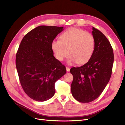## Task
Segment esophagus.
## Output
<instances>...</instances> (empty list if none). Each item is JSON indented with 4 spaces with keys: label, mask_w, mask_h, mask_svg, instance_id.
<instances>
[{
    "label": "esophagus",
    "mask_w": 125,
    "mask_h": 125,
    "mask_svg": "<svg viewBox=\"0 0 125 125\" xmlns=\"http://www.w3.org/2000/svg\"><path fill=\"white\" fill-rule=\"evenodd\" d=\"M66 70L67 71H70V68L68 67H66Z\"/></svg>",
    "instance_id": "34e87169"
}]
</instances>
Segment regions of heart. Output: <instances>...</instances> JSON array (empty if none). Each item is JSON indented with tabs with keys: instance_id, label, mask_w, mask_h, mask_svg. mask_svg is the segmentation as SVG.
<instances>
[{
	"instance_id": "obj_1",
	"label": "heart",
	"mask_w": 125,
	"mask_h": 125,
	"mask_svg": "<svg viewBox=\"0 0 125 125\" xmlns=\"http://www.w3.org/2000/svg\"><path fill=\"white\" fill-rule=\"evenodd\" d=\"M94 48L95 39L92 34L74 28L67 30L62 34L60 40H54L52 43L56 58L62 61L69 53L67 62L70 65L76 62L82 65L88 62Z\"/></svg>"
}]
</instances>
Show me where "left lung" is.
Instances as JSON below:
<instances>
[{"instance_id":"left-lung-1","label":"left lung","mask_w":125,"mask_h":125,"mask_svg":"<svg viewBox=\"0 0 125 125\" xmlns=\"http://www.w3.org/2000/svg\"><path fill=\"white\" fill-rule=\"evenodd\" d=\"M95 48L88 62L71 68L73 79L71 85L72 95L81 103L95 100L103 91L111 78L114 53L109 41L99 30L92 28Z\"/></svg>"}]
</instances>
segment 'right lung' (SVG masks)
Returning a JSON list of instances; mask_svg holds the SVG:
<instances>
[{
  "label": "right lung",
  "instance_id": "obj_1",
  "mask_svg": "<svg viewBox=\"0 0 125 125\" xmlns=\"http://www.w3.org/2000/svg\"><path fill=\"white\" fill-rule=\"evenodd\" d=\"M63 27L41 25L24 36L16 54V65L21 85L31 99L39 102L54 96L55 83L66 73L54 56L52 43Z\"/></svg>",
  "mask_w": 125,
  "mask_h": 125
}]
</instances>
